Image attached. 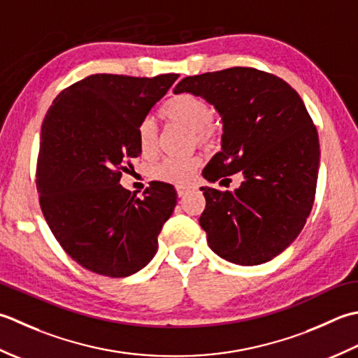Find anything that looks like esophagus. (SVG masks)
Wrapping results in <instances>:
<instances>
[{
    "label": "esophagus",
    "instance_id": "esophagus-1",
    "mask_svg": "<svg viewBox=\"0 0 358 358\" xmlns=\"http://www.w3.org/2000/svg\"><path fill=\"white\" fill-rule=\"evenodd\" d=\"M192 189H194V187H192V185H179V187L176 188V192H178L179 198H184V196H185L187 193L192 192Z\"/></svg>",
    "mask_w": 358,
    "mask_h": 358
}]
</instances>
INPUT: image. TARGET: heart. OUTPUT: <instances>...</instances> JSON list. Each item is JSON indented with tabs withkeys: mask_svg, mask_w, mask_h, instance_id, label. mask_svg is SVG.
Masks as SVG:
<instances>
[{
	"mask_svg": "<svg viewBox=\"0 0 358 358\" xmlns=\"http://www.w3.org/2000/svg\"><path fill=\"white\" fill-rule=\"evenodd\" d=\"M162 117L169 122L178 123L189 131L194 143L201 147H210L216 141V127L211 123V106L206 99L194 94H179L170 100H166L162 109ZM138 147L142 155L151 156L157 147V129L152 119L142 120L137 129ZM199 165V159L196 156H169L160 159L152 165L151 176L170 184H185L193 176Z\"/></svg>",
	"mask_w": 358,
	"mask_h": 358,
	"instance_id": "1",
	"label": "heart"
}]
</instances>
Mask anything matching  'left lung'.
I'll list each match as a JSON object with an SVG mask.
<instances>
[{
  "instance_id": "obj_1",
  "label": "left lung",
  "mask_w": 358,
  "mask_h": 358,
  "mask_svg": "<svg viewBox=\"0 0 358 358\" xmlns=\"http://www.w3.org/2000/svg\"><path fill=\"white\" fill-rule=\"evenodd\" d=\"M173 92L206 99L221 115L222 148L203 179L229 180L238 171L244 178L235 193L201 187L208 247L239 266L273 259L300 235L315 198L320 143L301 97L282 78L253 68L185 77Z\"/></svg>"
}]
</instances>
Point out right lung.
<instances>
[{
    "instance_id": "1",
    "label": "right lung",
    "mask_w": 358,
    "mask_h": 358,
    "mask_svg": "<svg viewBox=\"0 0 358 358\" xmlns=\"http://www.w3.org/2000/svg\"><path fill=\"white\" fill-rule=\"evenodd\" d=\"M178 77L94 74L62 91L49 108L36 164L40 206L64 252L87 271L123 278L157 252L176 189L151 182L138 199L119 182L123 164L142 152L138 125Z\"/></svg>"
}]
</instances>
